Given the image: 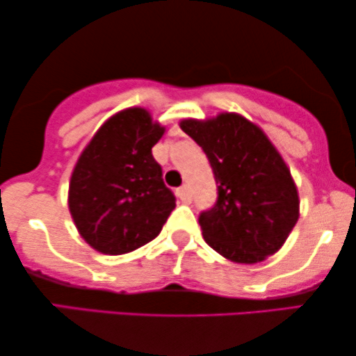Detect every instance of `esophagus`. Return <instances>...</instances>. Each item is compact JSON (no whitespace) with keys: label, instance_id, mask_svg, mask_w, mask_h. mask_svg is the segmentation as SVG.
Masks as SVG:
<instances>
[{"label":"esophagus","instance_id":"esophagus-1","mask_svg":"<svg viewBox=\"0 0 356 356\" xmlns=\"http://www.w3.org/2000/svg\"><path fill=\"white\" fill-rule=\"evenodd\" d=\"M177 197L184 202V204H188V202L192 200L191 191H188V187H187V186H184V187H181V188H177Z\"/></svg>","mask_w":356,"mask_h":356}]
</instances>
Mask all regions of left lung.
I'll use <instances>...</instances> for the list:
<instances>
[{"label": "left lung", "instance_id": "8db88e82", "mask_svg": "<svg viewBox=\"0 0 356 356\" xmlns=\"http://www.w3.org/2000/svg\"><path fill=\"white\" fill-rule=\"evenodd\" d=\"M179 126L204 149L218 184L217 204L199 218L209 246L245 264L281 250L298 223L300 202L291 170L266 133L228 111Z\"/></svg>", "mask_w": 356, "mask_h": 356}]
</instances>
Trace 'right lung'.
Here are the masks:
<instances>
[{
	"label": "right lung",
	"mask_w": 356,
	"mask_h": 356,
	"mask_svg": "<svg viewBox=\"0 0 356 356\" xmlns=\"http://www.w3.org/2000/svg\"><path fill=\"white\" fill-rule=\"evenodd\" d=\"M164 131L146 108H124L97 129L79 156L67 202L80 236L98 253H131L168 222L175 197L151 152Z\"/></svg>",
	"instance_id": "add662e5"
}]
</instances>
